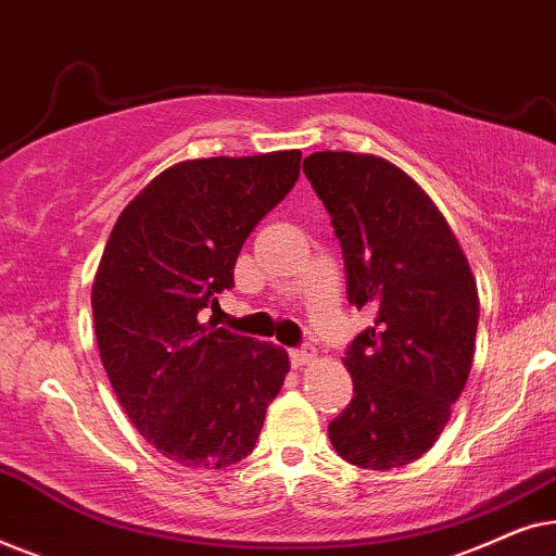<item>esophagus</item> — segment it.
Returning a JSON list of instances; mask_svg holds the SVG:
<instances>
[{"mask_svg":"<svg viewBox=\"0 0 556 556\" xmlns=\"http://www.w3.org/2000/svg\"><path fill=\"white\" fill-rule=\"evenodd\" d=\"M314 359H316V349L311 344L301 346V349H291V364H293V367H306V364L314 362Z\"/></svg>","mask_w":556,"mask_h":556,"instance_id":"34e87169","label":"esophagus"}]
</instances>
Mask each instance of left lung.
<instances>
[{
	"mask_svg": "<svg viewBox=\"0 0 556 556\" xmlns=\"http://www.w3.org/2000/svg\"><path fill=\"white\" fill-rule=\"evenodd\" d=\"M303 174L329 210L346 295L375 324L346 349L354 397L329 425L352 466L402 468L430 451L473 367L478 288L451 225L400 166L316 151Z\"/></svg>",
	"mask_w": 556,
	"mask_h": 556,
	"instance_id": "1",
	"label": "left lung"
}]
</instances>
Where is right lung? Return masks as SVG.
<instances>
[{"mask_svg":"<svg viewBox=\"0 0 556 556\" xmlns=\"http://www.w3.org/2000/svg\"><path fill=\"white\" fill-rule=\"evenodd\" d=\"M299 166V149L179 162L126 204L105 242L90 293L105 375L134 428L181 466L250 455L291 369L286 349L200 314L235 286L242 242Z\"/></svg>","mask_w":556,"mask_h":556,"instance_id":"obj_1","label":"right lung"}]
</instances>
